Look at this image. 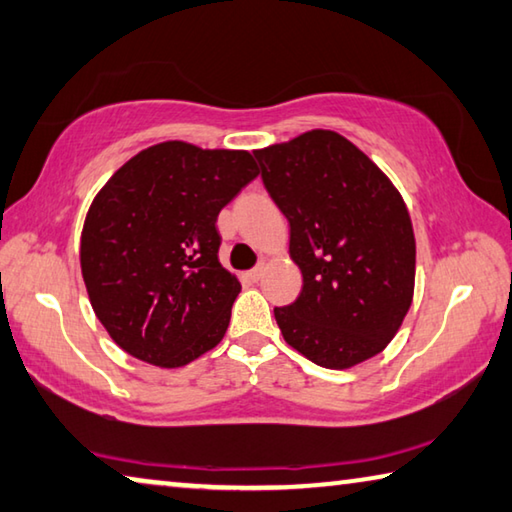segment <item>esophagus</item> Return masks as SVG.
Segmentation results:
<instances>
[{
	"label": "esophagus",
	"instance_id": "1",
	"mask_svg": "<svg viewBox=\"0 0 512 512\" xmlns=\"http://www.w3.org/2000/svg\"><path fill=\"white\" fill-rule=\"evenodd\" d=\"M263 272H265V265L263 263H258L254 270H249L247 272V279L251 281V283H256V281H261V276H263Z\"/></svg>",
	"mask_w": 512,
	"mask_h": 512
}]
</instances>
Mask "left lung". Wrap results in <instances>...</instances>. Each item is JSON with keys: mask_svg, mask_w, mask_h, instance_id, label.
<instances>
[{"mask_svg": "<svg viewBox=\"0 0 512 512\" xmlns=\"http://www.w3.org/2000/svg\"><path fill=\"white\" fill-rule=\"evenodd\" d=\"M254 157L290 222V256L303 274L297 301L274 308L285 342L326 369L378 355L414 297L416 240L396 186L330 130Z\"/></svg>", "mask_w": 512, "mask_h": 512, "instance_id": "8db88e82", "label": "left lung"}]
</instances>
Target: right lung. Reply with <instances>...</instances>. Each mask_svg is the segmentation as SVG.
I'll return each mask as SVG.
<instances>
[{
    "instance_id": "1",
    "label": "right lung",
    "mask_w": 512,
    "mask_h": 512,
    "mask_svg": "<svg viewBox=\"0 0 512 512\" xmlns=\"http://www.w3.org/2000/svg\"><path fill=\"white\" fill-rule=\"evenodd\" d=\"M256 175L245 150L166 141L101 188L85 218L80 270L98 321L125 353L177 369L220 344L240 283L218 261L215 222Z\"/></svg>"
}]
</instances>
